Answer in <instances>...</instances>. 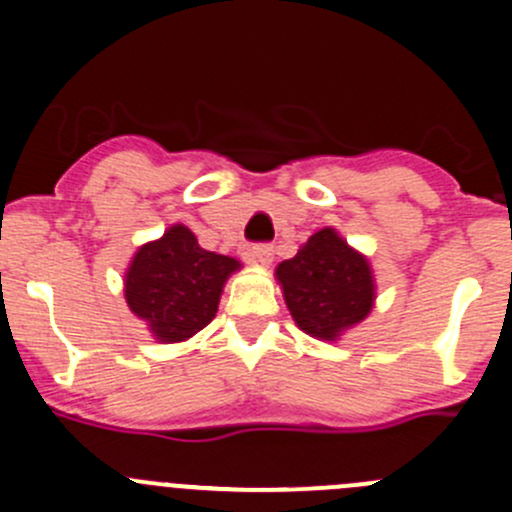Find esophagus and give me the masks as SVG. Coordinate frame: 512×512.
<instances>
[{"label": "esophagus", "instance_id": "esophagus-1", "mask_svg": "<svg viewBox=\"0 0 512 512\" xmlns=\"http://www.w3.org/2000/svg\"><path fill=\"white\" fill-rule=\"evenodd\" d=\"M272 255H275V250H272L270 242H255V245H250V257L262 262V265H270Z\"/></svg>", "mask_w": 512, "mask_h": 512}]
</instances>
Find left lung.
<instances>
[{
  "label": "left lung",
  "mask_w": 512,
  "mask_h": 512,
  "mask_svg": "<svg viewBox=\"0 0 512 512\" xmlns=\"http://www.w3.org/2000/svg\"><path fill=\"white\" fill-rule=\"evenodd\" d=\"M277 280L297 327L327 342L359 324L374 304L369 262L332 227L314 232L292 260L282 262Z\"/></svg>",
  "instance_id": "obj_1"
}]
</instances>
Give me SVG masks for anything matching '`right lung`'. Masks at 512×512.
I'll list each match as a JSON object with an SVG mask.
<instances>
[{
	"label": "right lung",
	"mask_w": 512,
	"mask_h": 512,
	"mask_svg": "<svg viewBox=\"0 0 512 512\" xmlns=\"http://www.w3.org/2000/svg\"><path fill=\"white\" fill-rule=\"evenodd\" d=\"M235 257L203 250L193 232L173 225L133 257L126 275V302L160 342H183L213 322Z\"/></svg>",
	"instance_id": "1"
}]
</instances>
